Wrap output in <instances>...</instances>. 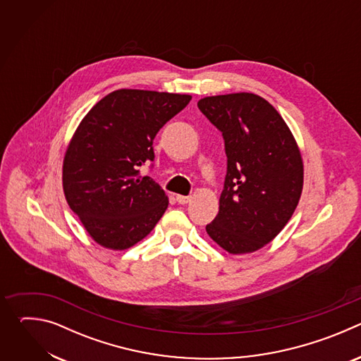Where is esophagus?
Returning a JSON list of instances; mask_svg holds the SVG:
<instances>
[{"label": "esophagus", "mask_w": 361, "mask_h": 361, "mask_svg": "<svg viewBox=\"0 0 361 361\" xmlns=\"http://www.w3.org/2000/svg\"><path fill=\"white\" fill-rule=\"evenodd\" d=\"M176 200H177L178 204H187V202H190L191 197H188V195H177Z\"/></svg>", "instance_id": "esophagus-1"}]
</instances>
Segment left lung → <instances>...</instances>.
I'll return each instance as SVG.
<instances>
[{"instance_id":"left-lung-1","label":"left lung","mask_w":361,"mask_h":361,"mask_svg":"<svg viewBox=\"0 0 361 361\" xmlns=\"http://www.w3.org/2000/svg\"><path fill=\"white\" fill-rule=\"evenodd\" d=\"M200 111L221 133L227 173L209 235L231 254L270 243L291 219L302 190L295 140L264 98L237 92L205 97Z\"/></svg>"}]
</instances>
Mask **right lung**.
Returning <instances> with one entry per match:
<instances>
[{
	"label": "right lung",
	"mask_w": 361,
	"mask_h": 361,
	"mask_svg": "<svg viewBox=\"0 0 361 361\" xmlns=\"http://www.w3.org/2000/svg\"><path fill=\"white\" fill-rule=\"evenodd\" d=\"M190 99L185 94L117 90L78 126L64 157L63 185L70 209L98 244L126 250L163 217L169 205L164 190L138 169L154 161V137Z\"/></svg>",
	"instance_id": "add662e5"
}]
</instances>
